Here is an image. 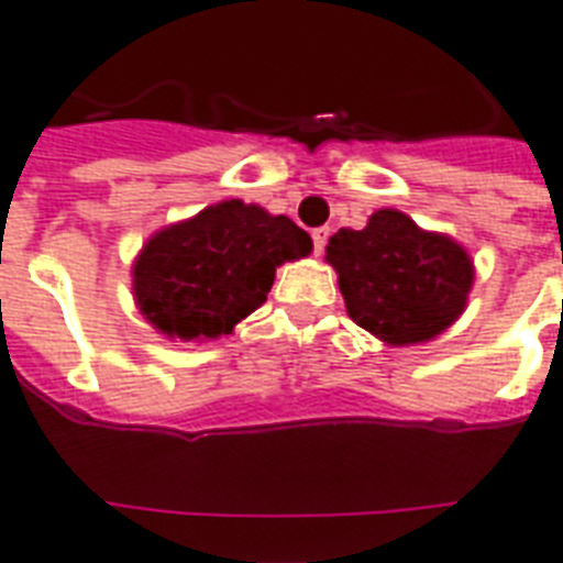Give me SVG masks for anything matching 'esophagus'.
Here are the masks:
<instances>
[{"mask_svg": "<svg viewBox=\"0 0 563 563\" xmlns=\"http://www.w3.org/2000/svg\"><path fill=\"white\" fill-rule=\"evenodd\" d=\"M327 239H330V228H316V230H312V242H316V254L318 256L324 254Z\"/></svg>", "mask_w": 563, "mask_h": 563, "instance_id": "34e87169", "label": "esophagus"}]
</instances>
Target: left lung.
Masks as SVG:
<instances>
[{
  "instance_id": "obj_1",
  "label": "left lung",
  "mask_w": 563,
  "mask_h": 563,
  "mask_svg": "<svg viewBox=\"0 0 563 563\" xmlns=\"http://www.w3.org/2000/svg\"><path fill=\"white\" fill-rule=\"evenodd\" d=\"M327 263L339 274L347 316L391 347L441 335L467 307L471 254L453 236L418 228L400 210H376L362 230L330 236Z\"/></svg>"
}]
</instances>
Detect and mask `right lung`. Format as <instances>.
Returning <instances> with one entry per match:
<instances>
[{
	"label": "right lung",
	"instance_id": "right-lung-1",
	"mask_svg": "<svg viewBox=\"0 0 563 563\" xmlns=\"http://www.w3.org/2000/svg\"><path fill=\"white\" fill-rule=\"evenodd\" d=\"M309 254L312 239L289 216L239 198L210 203L157 230L136 254V309L166 339H221L263 307L283 263Z\"/></svg>",
	"mask_w": 563,
	"mask_h": 563
}]
</instances>
